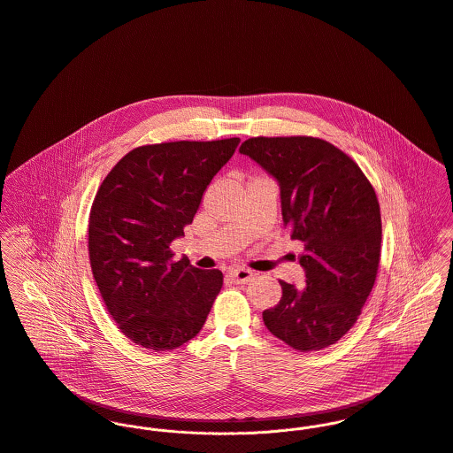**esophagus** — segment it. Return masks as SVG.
I'll use <instances>...</instances> for the list:
<instances>
[{
	"instance_id": "1",
	"label": "esophagus",
	"mask_w": 453,
	"mask_h": 453,
	"mask_svg": "<svg viewBox=\"0 0 453 453\" xmlns=\"http://www.w3.org/2000/svg\"><path fill=\"white\" fill-rule=\"evenodd\" d=\"M251 271L249 269H243V267H240V269H231L229 271V280L233 281V283H236V285H245V283H249L251 280Z\"/></svg>"
}]
</instances>
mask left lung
<instances>
[{
  "instance_id": "1",
  "label": "left lung",
  "mask_w": 453,
  "mask_h": 453,
  "mask_svg": "<svg viewBox=\"0 0 453 453\" xmlns=\"http://www.w3.org/2000/svg\"><path fill=\"white\" fill-rule=\"evenodd\" d=\"M240 152L278 180L283 222L303 243L305 285L280 281L281 301L262 312L264 325L297 351L328 348L351 330L377 278V195L351 157L321 139L251 137Z\"/></svg>"
}]
</instances>
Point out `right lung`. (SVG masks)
I'll return each mask as SVG.
<instances>
[{
	"instance_id": "add662e5",
	"label": "right lung",
	"mask_w": 453,
	"mask_h": 453,
	"mask_svg": "<svg viewBox=\"0 0 453 453\" xmlns=\"http://www.w3.org/2000/svg\"><path fill=\"white\" fill-rule=\"evenodd\" d=\"M238 137L163 142L123 156L96 195L88 220L90 265L118 328L137 346L172 351L200 334L222 288L219 269L173 260L215 173Z\"/></svg>"
}]
</instances>
